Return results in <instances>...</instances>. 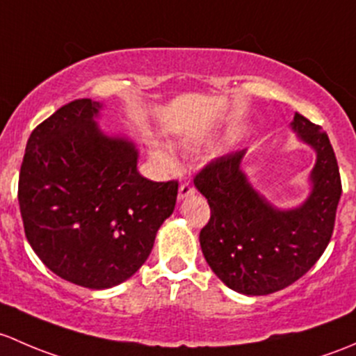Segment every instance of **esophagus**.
<instances>
[{
  "instance_id": "obj_1",
  "label": "esophagus",
  "mask_w": 356,
  "mask_h": 356,
  "mask_svg": "<svg viewBox=\"0 0 356 356\" xmlns=\"http://www.w3.org/2000/svg\"><path fill=\"white\" fill-rule=\"evenodd\" d=\"M193 193H195V188L190 183H181L178 188V200H185L186 197L193 195Z\"/></svg>"
}]
</instances>
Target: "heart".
I'll list each match as a JSON object with an SVG mask.
<instances>
[{
    "label": "heart",
    "instance_id": "1",
    "mask_svg": "<svg viewBox=\"0 0 356 356\" xmlns=\"http://www.w3.org/2000/svg\"><path fill=\"white\" fill-rule=\"evenodd\" d=\"M149 151H151V157L154 163L164 171H175L178 168V159L175 157V154L170 149L164 147L161 142L151 140L149 142Z\"/></svg>",
    "mask_w": 356,
    "mask_h": 356
}]
</instances>
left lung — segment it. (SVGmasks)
<instances>
[{
  "mask_svg": "<svg viewBox=\"0 0 356 356\" xmlns=\"http://www.w3.org/2000/svg\"><path fill=\"white\" fill-rule=\"evenodd\" d=\"M289 127L315 152L310 192L295 207H277L255 190L241 168L247 151L207 164L193 181L211 207L199 236L204 257L241 295H270L295 283L324 254L334 229L341 178L327 134L298 113Z\"/></svg>",
  "mask_w": 356,
  "mask_h": 356,
  "instance_id": "obj_1",
  "label": "left lung"
}]
</instances>
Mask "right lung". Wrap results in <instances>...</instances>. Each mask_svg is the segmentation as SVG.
<instances>
[{
  "label": "right lung",
  "instance_id": "obj_1",
  "mask_svg": "<svg viewBox=\"0 0 356 356\" xmlns=\"http://www.w3.org/2000/svg\"><path fill=\"white\" fill-rule=\"evenodd\" d=\"M104 106L79 99L31 134L18 179L25 236L61 280L106 289L134 276L173 214L178 183L137 170L138 149L97 120Z\"/></svg>",
  "mask_w": 356,
  "mask_h": 356
}]
</instances>
